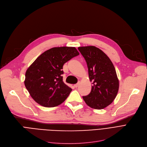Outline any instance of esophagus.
<instances>
[{"label": "esophagus", "instance_id": "34e87169", "mask_svg": "<svg viewBox=\"0 0 147 147\" xmlns=\"http://www.w3.org/2000/svg\"><path fill=\"white\" fill-rule=\"evenodd\" d=\"M79 83H77V84H75L74 85V86L75 88H78V87L79 86Z\"/></svg>", "mask_w": 147, "mask_h": 147}]
</instances>
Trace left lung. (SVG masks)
I'll list each match as a JSON object with an SVG mask.
<instances>
[{"label":"left lung","instance_id":"1","mask_svg":"<svg viewBox=\"0 0 147 147\" xmlns=\"http://www.w3.org/2000/svg\"><path fill=\"white\" fill-rule=\"evenodd\" d=\"M78 49L86 60L92 82L90 94L83 98L92 109H103L113 102L118 93L119 81L114 65L109 57L95 46H83Z\"/></svg>","mask_w":147,"mask_h":147}]
</instances>
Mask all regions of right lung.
<instances>
[{"instance_id": "1", "label": "right lung", "mask_w": 147, "mask_h": 147, "mask_svg": "<svg viewBox=\"0 0 147 147\" xmlns=\"http://www.w3.org/2000/svg\"><path fill=\"white\" fill-rule=\"evenodd\" d=\"M79 53L74 47H55L44 52L27 69L24 84L38 104L54 107L63 103L72 89L64 83L63 65Z\"/></svg>"}]
</instances>
